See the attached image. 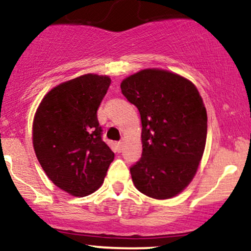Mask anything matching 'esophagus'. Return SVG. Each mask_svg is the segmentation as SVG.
Segmentation results:
<instances>
[{
  "instance_id": "34e87169",
  "label": "esophagus",
  "mask_w": 251,
  "mask_h": 251,
  "mask_svg": "<svg viewBox=\"0 0 251 251\" xmlns=\"http://www.w3.org/2000/svg\"><path fill=\"white\" fill-rule=\"evenodd\" d=\"M123 149H124V143H123V142L117 143V150H118V152H122Z\"/></svg>"
}]
</instances>
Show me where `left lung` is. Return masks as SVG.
Segmentation results:
<instances>
[{
    "instance_id": "left-lung-1",
    "label": "left lung",
    "mask_w": 251,
    "mask_h": 251,
    "mask_svg": "<svg viewBox=\"0 0 251 251\" xmlns=\"http://www.w3.org/2000/svg\"><path fill=\"white\" fill-rule=\"evenodd\" d=\"M142 119V158L129 168L135 188L166 200L188 186L203 155L208 117L197 88L178 74L144 70L120 85Z\"/></svg>"
}]
</instances>
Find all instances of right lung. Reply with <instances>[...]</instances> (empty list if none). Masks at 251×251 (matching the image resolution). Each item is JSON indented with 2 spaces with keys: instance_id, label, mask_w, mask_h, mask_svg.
<instances>
[{
  "instance_id": "1",
  "label": "right lung",
  "mask_w": 251,
  "mask_h": 251,
  "mask_svg": "<svg viewBox=\"0 0 251 251\" xmlns=\"http://www.w3.org/2000/svg\"><path fill=\"white\" fill-rule=\"evenodd\" d=\"M111 85L108 76L86 74L46 94L33 124V145L43 171L72 196L101 186L114 153L102 140L98 108Z\"/></svg>"
}]
</instances>
